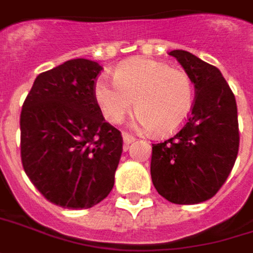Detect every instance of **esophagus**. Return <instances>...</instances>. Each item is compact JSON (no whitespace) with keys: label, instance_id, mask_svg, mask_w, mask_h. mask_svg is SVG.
Instances as JSON below:
<instances>
[{"label":"esophagus","instance_id":"1","mask_svg":"<svg viewBox=\"0 0 253 253\" xmlns=\"http://www.w3.org/2000/svg\"><path fill=\"white\" fill-rule=\"evenodd\" d=\"M123 140H124V147H125V150L128 149V146H129L132 142H135L136 139L132 136V135H129V133H123Z\"/></svg>","mask_w":253,"mask_h":253}]
</instances>
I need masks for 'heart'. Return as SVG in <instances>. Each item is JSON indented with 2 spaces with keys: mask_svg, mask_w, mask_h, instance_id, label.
I'll return each instance as SVG.
<instances>
[{
  "mask_svg": "<svg viewBox=\"0 0 253 253\" xmlns=\"http://www.w3.org/2000/svg\"><path fill=\"white\" fill-rule=\"evenodd\" d=\"M194 83L183 69L151 59H136L121 64L114 78H97L95 97L110 123L118 124L135 103L140 126L154 133L177 129L194 106Z\"/></svg>",
  "mask_w": 253,
  "mask_h": 253,
  "instance_id": "obj_1",
  "label": "heart"
}]
</instances>
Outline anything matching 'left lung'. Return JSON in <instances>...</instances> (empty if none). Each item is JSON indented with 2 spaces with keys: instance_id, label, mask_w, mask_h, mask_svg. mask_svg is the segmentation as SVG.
<instances>
[{
  "instance_id": "8db88e82",
  "label": "left lung",
  "mask_w": 253,
  "mask_h": 253,
  "mask_svg": "<svg viewBox=\"0 0 253 253\" xmlns=\"http://www.w3.org/2000/svg\"><path fill=\"white\" fill-rule=\"evenodd\" d=\"M194 83V106L186 124L153 144L151 180L173 204L204 203L216 194L234 167L240 133L234 93L220 70L187 50H172Z\"/></svg>"
}]
</instances>
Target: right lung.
Returning a JSON list of instances; mask_svg holds the SVG:
<instances>
[{
    "label": "right lung",
    "mask_w": 253,
    "mask_h": 253,
    "mask_svg": "<svg viewBox=\"0 0 253 253\" xmlns=\"http://www.w3.org/2000/svg\"><path fill=\"white\" fill-rule=\"evenodd\" d=\"M103 67L73 59L37 77L20 114L26 175L48 201L86 210L109 196L123 153L121 132L95 97Z\"/></svg>",
    "instance_id": "right-lung-1"
}]
</instances>
